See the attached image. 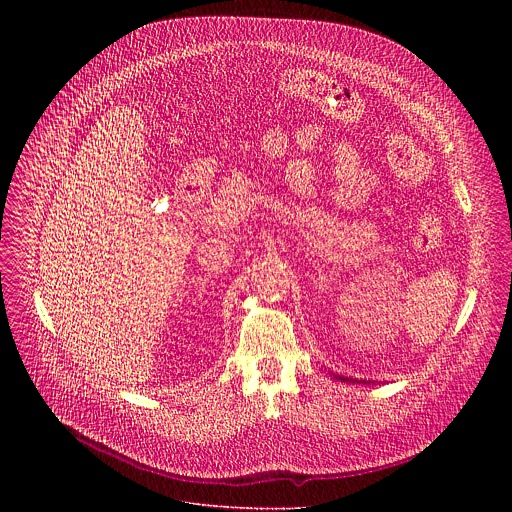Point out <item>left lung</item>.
I'll use <instances>...</instances> for the list:
<instances>
[{
    "label": "left lung",
    "instance_id": "left-lung-1",
    "mask_svg": "<svg viewBox=\"0 0 512 512\" xmlns=\"http://www.w3.org/2000/svg\"><path fill=\"white\" fill-rule=\"evenodd\" d=\"M337 378H341V380H347V382H351V378H345V376H337Z\"/></svg>",
    "mask_w": 512,
    "mask_h": 512
}]
</instances>
